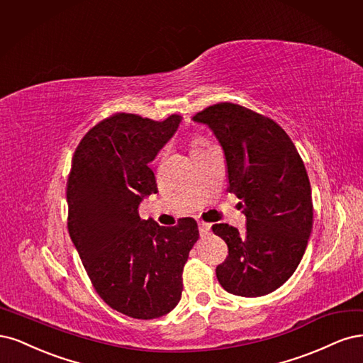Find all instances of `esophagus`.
<instances>
[{
    "label": "esophagus",
    "instance_id": "1",
    "mask_svg": "<svg viewBox=\"0 0 363 363\" xmlns=\"http://www.w3.org/2000/svg\"><path fill=\"white\" fill-rule=\"evenodd\" d=\"M197 226H199V232H201L202 237H206V235H209V233H211V225L203 223V221H199Z\"/></svg>",
    "mask_w": 363,
    "mask_h": 363
}]
</instances>
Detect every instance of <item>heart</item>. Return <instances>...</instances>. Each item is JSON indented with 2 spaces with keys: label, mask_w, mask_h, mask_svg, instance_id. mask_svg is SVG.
Returning a JSON list of instances; mask_svg holds the SVG:
<instances>
[{
  "label": "heart",
  "mask_w": 363,
  "mask_h": 363,
  "mask_svg": "<svg viewBox=\"0 0 363 363\" xmlns=\"http://www.w3.org/2000/svg\"><path fill=\"white\" fill-rule=\"evenodd\" d=\"M208 145H211V143L208 142V140H205V138H202V137H196V138L191 140V150L202 149V147H205V146H208Z\"/></svg>",
  "instance_id": "b5f03b06"
}]
</instances>
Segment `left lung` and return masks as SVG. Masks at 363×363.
<instances>
[{"instance_id": "8db88e82", "label": "left lung", "mask_w": 363, "mask_h": 363, "mask_svg": "<svg viewBox=\"0 0 363 363\" xmlns=\"http://www.w3.org/2000/svg\"><path fill=\"white\" fill-rule=\"evenodd\" d=\"M225 152L228 191L241 199L245 230L228 223L213 232L228 244L216 268L230 294H270L296 272L312 230V197L303 160L273 119L240 104L218 102L193 116Z\"/></svg>"}]
</instances>
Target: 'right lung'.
I'll return each mask as SVG.
<instances>
[{
	"label": "right lung",
	"mask_w": 363,
	"mask_h": 363,
	"mask_svg": "<svg viewBox=\"0 0 363 363\" xmlns=\"http://www.w3.org/2000/svg\"><path fill=\"white\" fill-rule=\"evenodd\" d=\"M181 122L114 113L89 130L66 184L67 230L98 296L128 317L169 313L182 294V272L199 238L191 217L177 226L142 220L138 205L157 193L149 167Z\"/></svg>",
	"instance_id": "right-lung-1"
}]
</instances>
